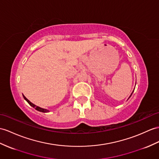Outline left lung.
<instances>
[{
  "mask_svg": "<svg viewBox=\"0 0 159 159\" xmlns=\"http://www.w3.org/2000/svg\"><path fill=\"white\" fill-rule=\"evenodd\" d=\"M133 92H134V91H133V92H132V93H131V95H130V96H129V98L131 97V94H133ZM129 98H128V99H129Z\"/></svg>",
  "mask_w": 159,
  "mask_h": 159,
  "instance_id": "1",
  "label": "left lung"
}]
</instances>
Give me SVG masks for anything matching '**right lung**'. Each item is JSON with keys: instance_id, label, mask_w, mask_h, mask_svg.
I'll use <instances>...</instances> for the list:
<instances>
[{"instance_id": "1", "label": "right lung", "mask_w": 159, "mask_h": 159, "mask_svg": "<svg viewBox=\"0 0 159 159\" xmlns=\"http://www.w3.org/2000/svg\"><path fill=\"white\" fill-rule=\"evenodd\" d=\"M23 96H24V99L26 100V101L29 103L30 105L32 106V107H34V108H35V109H36V110H37V111H40V112H42V113H48V112H49V111L47 110V109H43V108H41V107H40L35 105L34 104H33L32 102H31L28 98H26V97H25V96L24 94H23Z\"/></svg>"}]
</instances>
